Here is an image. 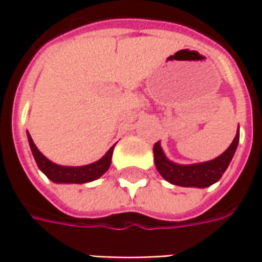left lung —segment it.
I'll use <instances>...</instances> for the list:
<instances>
[{"label":"left lung","instance_id":"1","mask_svg":"<svg viewBox=\"0 0 262 262\" xmlns=\"http://www.w3.org/2000/svg\"><path fill=\"white\" fill-rule=\"evenodd\" d=\"M237 143H239V133L223 155H220L219 157L210 160V162H206V163L182 166V165H176V163L169 162L160 147V143L157 141L153 147L155 163H156L159 173L163 176L167 182H170L173 185L206 188V186L213 185L214 182H217L225 173V170L227 169L232 157L236 151Z\"/></svg>","mask_w":262,"mask_h":262}]
</instances>
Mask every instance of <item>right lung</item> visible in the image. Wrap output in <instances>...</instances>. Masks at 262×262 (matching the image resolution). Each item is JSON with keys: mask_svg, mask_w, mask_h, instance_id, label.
Listing matches in <instances>:
<instances>
[{"mask_svg": "<svg viewBox=\"0 0 262 262\" xmlns=\"http://www.w3.org/2000/svg\"><path fill=\"white\" fill-rule=\"evenodd\" d=\"M29 144L32 148V153L35 157L36 163L39 169L45 173L51 181L54 182H64V184H84V182H90L95 181L97 178L105 173L106 170L111 166V160H112V153H114V147L109 148V151L100 160H97L92 165L87 166H59L52 163L51 160H48L35 146L32 137L29 136Z\"/></svg>", "mask_w": 262, "mask_h": 262, "instance_id": "right-lung-1", "label": "right lung"}]
</instances>
